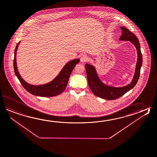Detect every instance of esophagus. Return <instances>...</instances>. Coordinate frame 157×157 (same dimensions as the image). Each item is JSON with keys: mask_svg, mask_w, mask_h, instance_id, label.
<instances>
[{"mask_svg": "<svg viewBox=\"0 0 157 157\" xmlns=\"http://www.w3.org/2000/svg\"><path fill=\"white\" fill-rule=\"evenodd\" d=\"M88 60V57L86 56V55H82L80 56V61L84 63L85 61H86Z\"/></svg>", "mask_w": 157, "mask_h": 157, "instance_id": "1", "label": "esophagus"}]
</instances>
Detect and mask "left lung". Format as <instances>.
<instances>
[{
	"mask_svg": "<svg viewBox=\"0 0 157 157\" xmlns=\"http://www.w3.org/2000/svg\"><path fill=\"white\" fill-rule=\"evenodd\" d=\"M122 35L120 37V41H130L134 45L137 50L138 60L135 67L134 76L130 83L122 87L109 86L103 83L98 76L96 69L92 65L86 63L85 65L86 77L90 89L95 96L103 99L113 100L120 98L124 94L132 89L138 82L140 74V69L143 63V57L141 52L139 41L136 36L129 31L128 29L120 27Z\"/></svg>",
	"mask_w": 157,
	"mask_h": 157,
	"instance_id": "8db88e82",
	"label": "left lung"
}]
</instances>
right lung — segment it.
<instances>
[{"label": "right lung", "mask_w": 157, "mask_h": 157, "mask_svg": "<svg viewBox=\"0 0 157 157\" xmlns=\"http://www.w3.org/2000/svg\"><path fill=\"white\" fill-rule=\"evenodd\" d=\"M19 43L20 42L17 44L15 48L13 67L16 75L25 89L33 95L40 97H54L63 93L67 86L68 80L72 71L76 64L79 62L80 60L79 59H76L69 61L65 65L57 77L48 83L38 86L32 85L28 83L25 80L23 79L21 77L19 74L17 67V51Z\"/></svg>", "instance_id": "1"}]
</instances>
